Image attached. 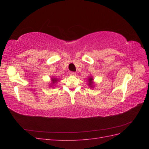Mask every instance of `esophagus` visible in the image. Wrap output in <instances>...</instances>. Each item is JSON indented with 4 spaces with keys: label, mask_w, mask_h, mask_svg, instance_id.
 Masks as SVG:
<instances>
[{
    "label": "esophagus",
    "mask_w": 149,
    "mask_h": 149,
    "mask_svg": "<svg viewBox=\"0 0 149 149\" xmlns=\"http://www.w3.org/2000/svg\"><path fill=\"white\" fill-rule=\"evenodd\" d=\"M70 74L71 76H76V73H74V72H70Z\"/></svg>",
    "instance_id": "obj_1"
}]
</instances>
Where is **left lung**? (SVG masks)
I'll use <instances>...</instances> for the list:
<instances>
[{"label": "left lung", "mask_w": 149, "mask_h": 149, "mask_svg": "<svg viewBox=\"0 0 149 149\" xmlns=\"http://www.w3.org/2000/svg\"><path fill=\"white\" fill-rule=\"evenodd\" d=\"M94 80V78L92 76H89V78L88 79V85L91 88H93L94 86V83L93 81Z\"/></svg>", "instance_id": "8db88e82"}]
</instances>
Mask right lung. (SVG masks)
<instances>
[{"mask_svg":"<svg viewBox=\"0 0 149 149\" xmlns=\"http://www.w3.org/2000/svg\"><path fill=\"white\" fill-rule=\"evenodd\" d=\"M59 79L57 78L56 77H55V76H52V78H51V84L49 86V87H53L55 86V84H56L58 82H59Z\"/></svg>","mask_w":149,"mask_h":149,"instance_id":"1","label":"right lung"}]
</instances>
